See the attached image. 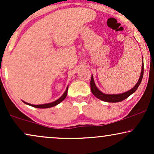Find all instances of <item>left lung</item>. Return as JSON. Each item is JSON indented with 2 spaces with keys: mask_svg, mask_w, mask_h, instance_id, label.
<instances>
[{
  "mask_svg": "<svg viewBox=\"0 0 154 154\" xmlns=\"http://www.w3.org/2000/svg\"><path fill=\"white\" fill-rule=\"evenodd\" d=\"M143 62H142V67H141V75H140L139 79L138 80L137 83L136 84V85L133 88L130 89V90L126 91V92L122 93V94H104L102 91H101L100 89L97 88V87L95 85L94 77H93V75H91V81H90V86H91V91L92 92V94L94 95L97 98H98L99 100L104 101V102H122L125 100V99L129 97L130 95L133 94L136 91V90L138 89V87L140 85V84L141 82L142 78H143Z\"/></svg>",
  "mask_w": 154,
  "mask_h": 154,
  "instance_id": "1",
  "label": "left lung"
}]
</instances>
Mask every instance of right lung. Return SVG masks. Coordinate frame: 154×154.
I'll list each match as a JSON object with an SVG mask.
<instances>
[{"label": "right lung", "instance_id": "add662e5", "mask_svg": "<svg viewBox=\"0 0 154 154\" xmlns=\"http://www.w3.org/2000/svg\"><path fill=\"white\" fill-rule=\"evenodd\" d=\"M67 90H68V86L67 87V88H66V90L65 92H64V94L62 95L61 97H60L59 99L57 100H55L54 102H52L51 103H48V104H38V105H35V104H29L28 102H25L24 101H23V102L25 103V104L29 105V106H33V107H35V108H40V109H45V108H50V107H52V106H56V105H57L58 104H60V102H63V101L65 100L66 98V97H67Z\"/></svg>", "mask_w": 154, "mask_h": 154}]
</instances>
